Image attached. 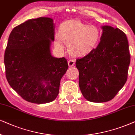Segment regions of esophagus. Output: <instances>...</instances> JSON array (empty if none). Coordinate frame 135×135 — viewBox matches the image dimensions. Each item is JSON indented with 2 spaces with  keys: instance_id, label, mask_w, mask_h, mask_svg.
Listing matches in <instances>:
<instances>
[{
  "instance_id": "34e87169",
  "label": "esophagus",
  "mask_w": 135,
  "mask_h": 135,
  "mask_svg": "<svg viewBox=\"0 0 135 135\" xmlns=\"http://www.w3.org/2000/svg\"><path fill=\"white\" fill-rule=\"evenodd\" d=\"M68 64H69V65L70 66H72L73 65H75V60H69V62H68Z\"/></svg>"
}]
</instances>
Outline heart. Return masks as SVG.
<instances>
[{
	"instance_id": "b5f03b06",
	"label": "heart",
	"mask_w": 135,
	"mask_h": 135,
	"mask_svg": "<svg viewBox=\"0 0 135 135\" xmlns=\"http://www.w3.org/2000/svg\"><path fill=\"white\" fill-rule=\"evenodd\" d=\"M99 39L100 31L97 26L87 25L77 20H70L59 27V34L55 35L54 45L59 52H63L65 44L71 55L82 57L96 48Z\"/></svg>"
}]
</instances>
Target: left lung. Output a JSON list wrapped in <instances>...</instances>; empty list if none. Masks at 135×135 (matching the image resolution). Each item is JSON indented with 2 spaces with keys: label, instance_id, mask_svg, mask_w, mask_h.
Here are the masks:
<instances>
[{
  "label": "left lung",
  "instance_id": "1",
  "mask_svg": "<svg viewBox=\"0 0 135 135\" xmlns=\"http://www.w3.org/2000/svg\"><path fill=\"white\" fill-rule=\"evenodd\" d=\"M101 29L97 47L76 60L80 90L93 102H107L115 96L127 81L130 63L126 35L108 25Z\"/></svg>",
  "mask_w": 135,
  "mask_h": 135
}]
</instances>
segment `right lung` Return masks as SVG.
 Segmentation results:
<instances>
[{"label":"right lung","instance_id":"add662e5","mask_svg":"<svg viewBox=\"0 0 135 135\" xmlns=\"http://www.w3.org/2000/svg\"><path fill=\"white\" fill-rule=\"evenodd\" d=\"M54 34L53 19L40 17L16 26L9 36L4 55L7 80L21 98L32 103L55 100L68 69L65 58L51 54Z\"/></svg>","mask_w":135,"mask_h":135}]
</instances>
